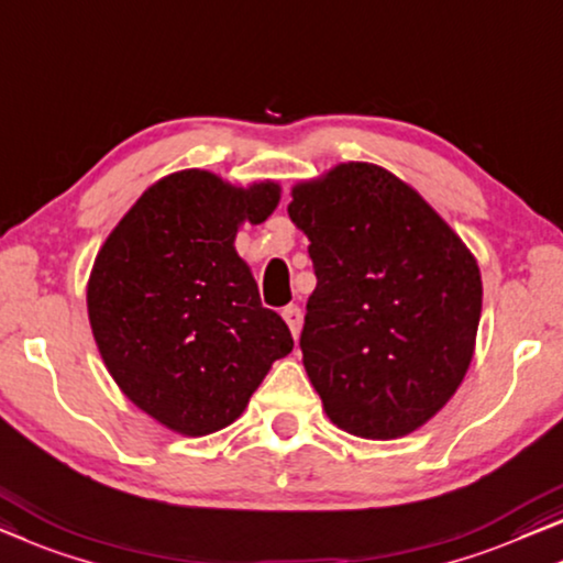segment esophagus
<instances>
[{"instance_id":"34e87169","label":"esophagus","mask_w":563,"mask_h":563,"mask_svg":"<svg viewBox=\"0 0 563 563\" xmlns=\"http://www.w3.org/2000/svg\"><path fill=\"white\" fill-rule=\"evenodd\" d=\"M282 317H284V322L289 324L291 335L297 338L299 335V328H301V309L297 305H289V307L282 309Z\"/></svg>"}]
</instances>
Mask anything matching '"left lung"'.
Returning a JSON list of instances; mask_svg holds the SVG:
<instances>
[{
	"mask_svg": "<svg viewBox=\"0 0 563 563\" xmlns=\"http://www.w3.org/2000/svg\"><path fill=\"white\" fill-rule=\"evenodd\" d=\"M287 210L317 274L299 345L324 413L363 439L411 434L475 355L477 258L409 183L371 162L297 183Z\"/></svg>",
	"mask_w": 563,
	"mask_h": 563,
	"instance_id": "8db88e82",
	"label": "left lung"
}]
</instances>
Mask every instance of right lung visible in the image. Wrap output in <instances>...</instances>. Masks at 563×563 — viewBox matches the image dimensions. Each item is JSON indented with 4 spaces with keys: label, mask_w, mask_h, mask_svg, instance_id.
<instances>
[{
    "label": "right lung",
    "mask_w": 563,
    "mask_h": 563,
    "mask_svg": "<svg viewBox=\"0 0 563 563\" xmlns=\"http://www.w3.org/2000/svg\"><path fill=\"white\" fill-rule=\"evenodd\" d=\"M274 180L231 185L180 169L146 187L103 241L88 276L93 340L129 401L183 437L241 417L291 332L262 307L233 241L274 213Z\"/></svg>",
    "instance_id": "add662e5"
}]
</instances>
